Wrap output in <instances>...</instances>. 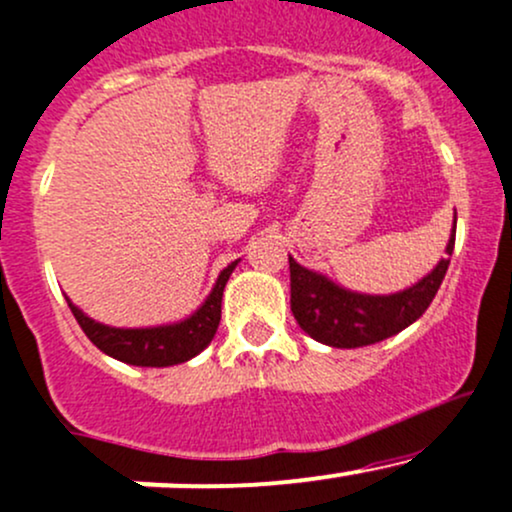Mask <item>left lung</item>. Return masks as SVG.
Instances as JSON below:
<instances>
[{
  "instance_id": "left-lung-1",
  "label": "left lung",
  "mask_w": 512,
  "mask_h": 512,
  "mask_svg": "<svg viewBox=\"0 0 512 512\" xmlns=\"http://www.w3.org/2000/svg\"><path fill=\"white\" fill-rule=\"evenodd\" d=\"M454 228L445 247V257L420 282L396 294H359L335 284L325 274L306 269L289 255L291 272V311L296 323L313 340L328 347H364L381 342L415 323L435 299L449 267V255L454 250Z\"/></svg>"
}]
</instances>
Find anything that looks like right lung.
Instances as JSON below:
<instances>
[{"label": "right lung", "instance_id": "right-lung-1", "mask_svg": "<svg viewBox=\"0 0 512 512\" xmlns=\"http://www.w3.org/2000/svg\"><path fill=\"white\" fill-rule=\"evenodd\" d=\"M240 260L218 274L211 294L206 301L184 320L167 325H153V328H114L99 320L89 318L82 308L67 299L72 316L77 318L80 328L89 340L99 347L104 355L119 359V362L133 364V367H172V364L189 362L199 355L204 347L211 345L216 335L218 323H221V301L223 289H226L230 274Z\"/></svg>", "mask_w": 512, "mask_h": 512}]
</instances>
